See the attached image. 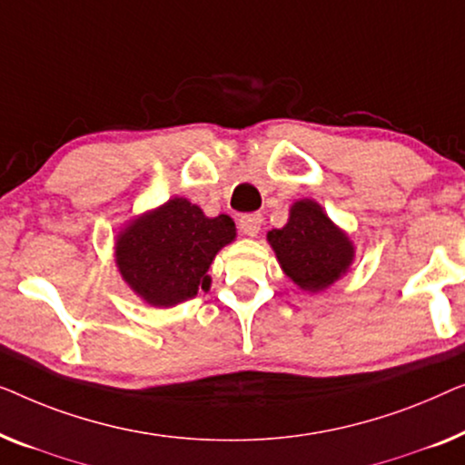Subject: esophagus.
Listing matches in <instances>:
<instances>
[{"label": "esophagus", "mask_w": 465, "mask_h": 465, "mask_svg": "<svg viewBox=\"0 0 465 465\" xmlns=\"http://www.w3.org/2000/svg\"><path fill=\"white\" fill-rule=\"evenodd\" d=\"M261 223H263V217L261 214H242L238 225H240V232L246 233V235H257L261 232Z\"/></svg>", "instance_id": "1"}]
</instances>
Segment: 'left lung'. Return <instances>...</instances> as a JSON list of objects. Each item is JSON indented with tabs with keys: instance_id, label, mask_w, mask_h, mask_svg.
I'll use <instances>...</instances> for the list:
<instances>
[{
	"instance_id": "obj_1",
	"label": "left lung",
	"mask_w": 465,
	"mask_h": 465,
	"mask_svg": "<svg viewBox=\"0 0 465 465\" xmlns=\"http://www.w3.org/2000/svg\"><path fill=\"white\" fill-rule=\"evenodd\" d=\"M267 242L284 276L305 292L326 291L351 270L356 259L348 232L332 223L312 198L292 202L286 225L267 232Z\"/></svg>"
}]
</instances>
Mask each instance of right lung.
<instances>
[{
  "label": "right lung",
  "instance_id": "obj_1",
  "mask_svg": "<svg viewBox=\"0 0 465 465\" xmlns=\"http://www.w3.org/2000/svg\"><path fill=\"white\" fill-rule=\"evenodd\" d=\"M233 240L232 217H206L198 204L174 195L117 232L114 257L136 297L153 307H173L211 289L208 270Z\"/></svg>",
  "mask_w": 465,
  "mask_h": 465
}]
</instances>
